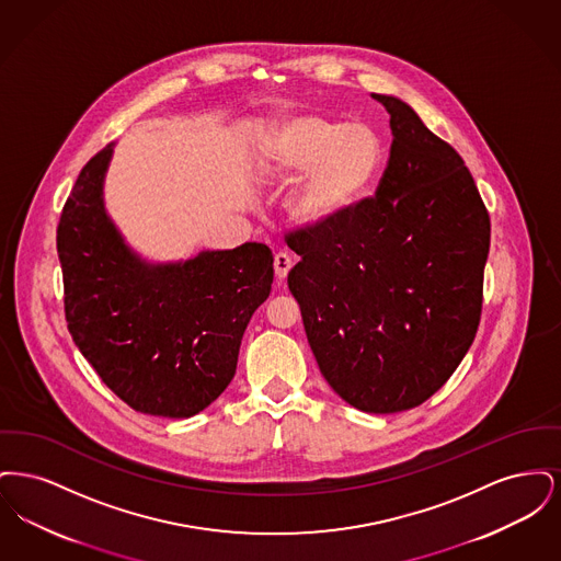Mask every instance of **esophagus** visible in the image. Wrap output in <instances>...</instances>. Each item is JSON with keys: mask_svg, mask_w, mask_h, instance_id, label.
Returning <instances> with one entry per match:
<instances>
[{"mask_svg": "<svg viewBox=\"0 0 561 561\" xmlns=\"http://www.w3.org/2000/svg\"><path fill=\"white\" fill-rule=\"evenodd\" d=\"M273 265H275V275H277V279H286V277H288V273H290V268H293V256H290V254H286V252H277V254H275Z\"/></svg>", "mask_w": 561, "mask_h": 561, "instance_id": "obj_1", "label": "esophagus"}]
</instances>
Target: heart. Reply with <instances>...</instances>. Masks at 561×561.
<instances>
[{
	"instance_id": "heart-1",
	"label": "heart",
	"mask_w": 561,
	"mask_h": 561,
	"mask_svg": "<svg viewBox=\"0 0 561 561\" xmlns=\"http://www.w3.org/2000/svg\"><path fill=\"white\" fill-rule=\"evenodd\" d=\"M382 142L368 124L316 113L282 119L267 134L261 165L267 181L294 185L288 214L305 229H323L347 216L373 187Z\"/></svg>"
}]
</instances>
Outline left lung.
<instances>
[{"label":"left lung","instance_id":"8db88e82","mask_svg":"<svg viewBox=\"0 0 561 561\" xmlns=\"http://www.w3.org/2000/svg\"><path fill=\"white\" fill-rule=\"evenodd\" d=\"M376 197L323 231H296L288 288L328 385L353 408L393 414L427 401L471 347L490 216L462 158L398 96Z\"/></svg>","mask_w":561,"mask_h":561}]
</instances>
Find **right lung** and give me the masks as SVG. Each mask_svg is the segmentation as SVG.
Instances as JSON below:
<instances>
[{
	"instance_id": "1",
	"label": "right lung",
	"mask_w": 561,
	"mask_h": 561,
	"mask_svg": "<svg viewBox=\"0 0 561 561\" xmlns=\"http://www.w3.org/2000/svg\"><path fill=\"white\" fill-rule=\"evenodd\" d=\"M113 142L81 168L56 250L65 318L81 355L136 412L188 419L238 368L241 336L273 284V254L245 241L179 263H149L105 208Z\"/></svg>"
}]
</instances>
